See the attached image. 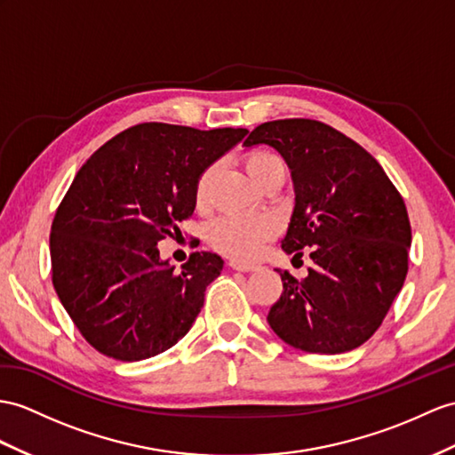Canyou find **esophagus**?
Masks as SVG:
<instances>
[{
	"instance_id": "obj_1",
	"label": "esophagus",
	"mask_w": 455,
	"mask_h": 455,
	"mask_svg": "<svg viewBox=\"0 0 455 455\" xmlns=\"http://www.w3.org/2000/svg\"><path fill=\"white\" fill-rule=\"evenodd\" d=\"M229 268H234L237 272H254L257 270V266L247 264V262H239V260H229Z\"/></svg>"
}]
</instances>
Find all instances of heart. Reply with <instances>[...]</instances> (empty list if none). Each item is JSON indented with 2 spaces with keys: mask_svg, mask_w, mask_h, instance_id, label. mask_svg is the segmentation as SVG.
I'll return each instance as SVG.
<instances>
[{
  "mask_svg": "<svg viewBox=\"0 0 455 455\" xmlns=\"http://www.w3.org/2000/svg\"><path fill=\"white\" fill-rule=\"evenodd\" d=\"M245 168L257 183L283 168V162L272 152H252L245 160ZM218 165L212 164L198 175L195 185V203L204 208L210 203V187L216 177ZM278 234V220L268 214H224L210 224L208 241L216 251L239 260L257 259L262 247Z\"/></svg>",
  "mask_w": 455,
  "mask_h": 455,
  "instance_id": "heart-1",
  "label": "heart"
}]
</instances>
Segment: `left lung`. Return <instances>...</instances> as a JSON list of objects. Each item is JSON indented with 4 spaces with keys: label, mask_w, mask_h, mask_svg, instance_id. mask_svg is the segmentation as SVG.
<instances>
[{
    "label": "left lung",
    "mask_w": 455,
    "mask_h": 455,
    "mask_svg": "<svg viewBox=\"0 0 455 455\" xmlns=\"http://www.w3.org/2000/svg\"><path fill=\"white\" fill-rule=\"evenodd\" d=\"M243 144H268L290 165L295 208L282 249L313 259L303 280L280 272L270 328L307 353L363 346L407 275L411 224L400 191L361 144L323 121H268Z\"/></svg>",
    "instance_id": "1"
}]
</instances>
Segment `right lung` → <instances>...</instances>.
<instances>
[{
	"instance_id": "obj_1",
	"label": "right lung",
	"mask_w": 455,
	"mask_h": 455,
	"mask_svg": "<svg viewBox=\"0 0 455 455\" xmlns=\"http://www.w3.org/2000/svg\"><path fill=\"white\" fill-rule=\"evenodd\" d=\"M247 129L139 124L100 147L55 212L52 282L83 338L117 361H140L191 330L224 260L193 252L173 272L158 243L193 216L195 185Z\"/></svg>"
}]
</instances>
